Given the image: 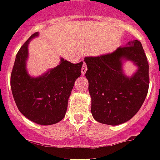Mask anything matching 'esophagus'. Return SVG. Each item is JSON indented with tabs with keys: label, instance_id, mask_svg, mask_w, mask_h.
Segmentation results:
<instances>
[{
	"label": "esophagus",
	"instance_id": "esophagus-1",
	"mask_svg": "<svg viewBox=\"0 0 160 160\" xmlns=\"http://www.w3.org/2000/svg\"><path fill=\"white\" fill-rule=\"evenodd\" d=\"M86 70H87V65H86V64L84 62L83 63L82 68H81V72H82L83 75H85V72H86Z\"/></svg>",
	"mask_w": 160,
	"mask_h": 160
}]
</instances>
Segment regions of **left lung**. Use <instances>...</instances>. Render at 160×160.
<instances>
[{
    "label": "left lung",
    "instance_id": "left-lung-1",
    "mask_svg": "<svg viewBox=\"0 0 160 160\" xmlns=\"http://www.w3.org/2000/svg\"><path fill=\"white\" fill-rule=\"evenodd\" d=\"M123 58L132 60L138 66L131 78L122 74ZM85 61L94 119L117 125L134 117L146 98L149 85V63L140 41H129L113 53L85 57Z\"/></svg>",
    "mask_w": 160,
    "mask_h": 160
}]
</instances>
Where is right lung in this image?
<instances>
[{"label": "right lung", "mask_w": 160, "mask_h": 160, "mask_svg": "<svg viewBox=\"0 0 160 160\" xmlns=\"http://www.w3.org/2000/svg\"><path fill=\"white\" fill-rule=\"evenodd\" d=\"M34 33L16 55L11 75V88L16 105L24 116L42 125L58 123L65 117L68 100L80 77L83 62L72 64L61 59L57 67L42 76L31 77L26 70L28 44Z\"/></svg>", "instance_id": "right-lung-1"}]
</instances>
